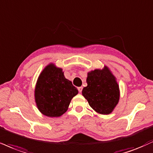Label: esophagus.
I'll use <instances>...</instances> for the list:
<instances>
[{
    "instance_id": "esophagus-1",
    "label": "esophagus",
    "mask_w": 153,
    "mask_h": 153,
    "mask_svg": "<svg viewBox=\"0 0 153 153\" xmlns=\"http://www.w3.org/2000/svg\"><path fill=\"white\" fill-rule=\"evenodd\" d=\"M78 90L79 93H81L82 91V87H79V88H78Z\"/></svg>"
}]
</instances>
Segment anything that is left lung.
Listing matches in <instances>:
<instances>
[{
	"label": "left lung",
	"instance_id": "left-lung-1",
	"mask_svg": "<svg viewBox=\"0 0 153 153\" xmlns=\"http://www.w3.org/2000/svg\"><path fill=\"white\" fill-rule=\"evenodd\" d=\"M88 85L83 88L82 95L90 106L101 115H109L118 104L120 88L117 79L108 66L88 73Z\"/></svg>",
	"mask_w": 153,
	"mask_h": 153
}]
</instances>
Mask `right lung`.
Instances as JSON below:
<instances>
[{"label": "right lung", "mask_w": 153, "mask_h": 153, "mask_svg": "<svg viewBox=\"0 0 153 153\" xmlns=\"http://www.w3.org/2000/svg\"><path fill=\"white\" fill-rule=\"evenodd\" d=\"M78 91L64 76L61 68L54 63L45 66L38 76L34 91L35 101L39 111L45 116H61Z\"/></svg>", "instance_id": "obj_1"}]
</instances>
